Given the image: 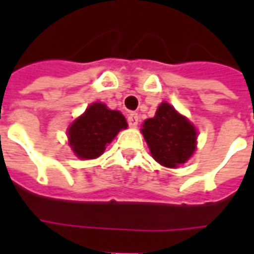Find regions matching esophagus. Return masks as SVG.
I'll list each match as a JSON object with an SVG mask.
<instances>
[{
  "mask_svg": "<svg viewBox=\"0 0 254 254\" xmlns=\"http://www.w3.org/2000/svg\"><path fill=\"white\" fill-rule=\"evenodd\" d=\"M127 124L130 127H136L138 124V114L137 113H130L127 116Z\"/></svg>",
  "mask_w": 254,
  "mask_h": 254,
  "instance_id": "34e87169",
  "label": "esophagus"
}]
</instances>
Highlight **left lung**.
<instances>
[{"mask_svg":"<svg viewBox=\"0 0 254 254\" xmlns=\"http://www.w3.org/2000/svg\"><path fill=\"white\" fill-rule=\"evenodd\" d=\"M141 133L152 158L169 169L185 163L196 149V127L167 102L160 103L154 118L144 121Z\"/></svg>","mask_w":254,"mask_h":254,"instance_id":"1","label":"left lung"}]
</instances>
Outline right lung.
Instances as JSON below:
<instances>
[{
    "mask_svg": "<svg viewBox=\"0 0 254 254\" xmlns=\"http://www.w3.org/2000/svg\"><path fill=\"white\" fill-rule=\"evenodd\" d=\"M125 117L107 109L105 103H92L67 127L69 145L80 159H95L105 152L121 129H127Z\"/></svg>",
    "mask_w": 254,
    "mask_h": 254,
    "instance_id": "add662e5",
    "label": "right lung"
}]
</instances>
